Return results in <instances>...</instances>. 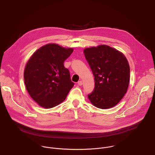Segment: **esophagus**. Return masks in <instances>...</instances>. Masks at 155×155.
Here are the masks:
<instances>
[{"mask_svg":"<svg viewBox=\"0 0 155 155\" xmlns=\"http://www.w3.org/2000/svg\"><path fill=\"white\" fill-rule=\"evenodd\" d=\"M78 84L79 86H81V85L83 84L82 81H78Z\"/></svg>","mask_w":155,"mask_h":155,"instance_id":"1","label":"esophagus"}]
</instances>
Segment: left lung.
Masks as SVG:
<instances>
[{"instance_id":"obj_1","label":"left lung","mask_w":155,"mask_h":155,"mask_svg":"<svg viewBox=\"0 0 155 155\" xmlns=\"http://www.w3.org/2000/svg\"><path fill=\"white\" fill-rule=\"evenodd\" d=\"M94 77V91L87 95L96 107L107 109L115 106L126 94L130 68L124 55L107 45L87 48L83 51Z\"/></svg>"}]
</instances>
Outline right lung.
I'll return each mask as SVG.
<instances>
[{
    "mask_svg": "<svg viewBox=\"0 0 155 155\" xmlns=\"http://www.w3.org/2000/svg\"><path fill=\"white\" fill-rule=\"evenodd\" d=\"M73 51L50 43L37 50L28 61L24 72L26 90L41 107L59 105L74 86L69 71L64 65Z\"/></svg>",
    "mask_w": 155,
    "mask_h": 155,
    "instance_id": "obj_1",
    "label": "right lung"
}]
</instances>
